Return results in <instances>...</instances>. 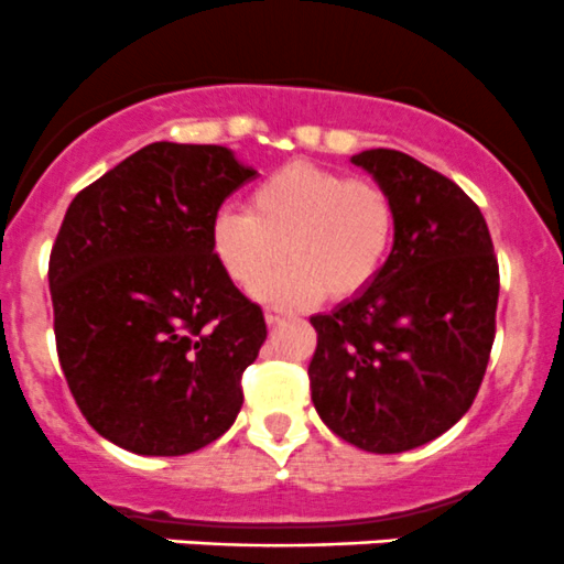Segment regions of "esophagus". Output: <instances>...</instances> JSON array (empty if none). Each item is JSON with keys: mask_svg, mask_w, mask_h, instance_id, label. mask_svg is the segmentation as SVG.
<instances>
[{"mask_svg": "<svg viewBox=\"0 0 564 564\" xmlns=\"http://www.w3.org/2000/svg\"><path fill=\"white\" fill-rule=\"evenodd\" d=\"M288 317H290V312H282V310H269V312H265V323H269V326H276V323L288 321Z\"/></svg>", "mask_w": 564, "mask_h": 564, "instance_id": "1", "label": "esophagus"}]
</instances>
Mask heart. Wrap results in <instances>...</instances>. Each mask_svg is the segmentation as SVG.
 <instances>
[{"label": "heart", "instance_id": "1", "mask_svg": "<svg viewBox=\"0 0 564 564\" xmlns=\"http://www.w3.org/2000/svg\"><path fill=\"white\" fill-rule=\"evenodd\" d=\"M210 252L247 293L276 306H304L332 293L359 295L376 282L392 252L394 205L378 183L293 161L249 194V214L221 208L210 219Z\"/></svg>", "mask_w": 564, "mask_h": 564}]
</instances>
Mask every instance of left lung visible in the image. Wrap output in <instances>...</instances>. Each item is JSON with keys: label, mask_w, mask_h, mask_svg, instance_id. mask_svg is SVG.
<instances>
[{"label": "left lung", "mask_w": 564, "mask_h": 564, "mask_svg": "<svg viewBox=\"0 0 564 564\" xmlns=\"http://www.w3.org/2000/svg\"><path fill=\"white\" fill-rule=\"evenodd\" d=\"M392 197L394 241L376 282L310 317L312 403L328 431L392 455L447 433L488 367L499 263L460 186L400 150L350 155Z\"/></svg>", "instance_id": "obj_1"}]
</instances>
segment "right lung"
Segmentation results:
<instances>
[{"instance_id": "obj_1", "label": "right lung", "mask_w": 564, "mask_h": 564, "mask_svg": "<svg viewBox=\"0 0 564 564\" xmlns=\"http://www.w3.org/2000/svg\"><path fill=\"white\" fill-rule=\"evenodd\" d=\"M258 175L221 144L153 142L68 205L48 260L70 394L117 447L170 458L230 431L263 310L219 269L210 219Z\"/></svg>"}]
</instances>
